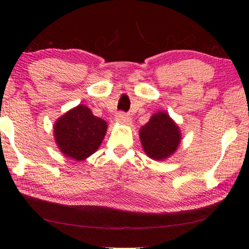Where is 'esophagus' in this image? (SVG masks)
<instances>
[{
	"mask_svg": "<svg viewBox=\"0 0 249 249\" xmlns=\"http://www.w3.org/2000/svg\"><path fill=\"white\" fill-rule=\"evenodd\" d=\"M116 120L118 122H120V124H130V122H131L130 117H128V114H125L124 112L117 113Z\"/></svg>",
	"mask_w": 249,
	"mask_h": 249,
	"instance_id": "obj_1",
	"label": "esophagus"
}]
</instances>
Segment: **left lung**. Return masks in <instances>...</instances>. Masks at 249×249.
I'll use <instances>...</instances> for the list:
<instances>
[{
    "instance_id": "8db88e82",
    "label": "left lung",
    "mask_w": 249,
    "mask_h": 249,
    "mask_svg": "<svg viewBox=\"0 0 249 249\" xmlns=\"http://www.w3.org/2000/svg\"><path fill=\"white\" fill-rule=\"evenodd\" d=\"M140 140L145 153L153 160H164L178 148L181 133L168 114L158 112L140 129Z\"/></svg>"
}]
</instances>
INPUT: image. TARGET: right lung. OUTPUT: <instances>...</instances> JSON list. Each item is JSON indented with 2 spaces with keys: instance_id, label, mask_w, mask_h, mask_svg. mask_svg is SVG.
<instances>
[{
  "instance_id": "add662e5",
  "label": "right lung",
  "mask_w": 249,
  "mask_h": 249,
  "mask_svg": "<svg viewBox=\"0 0 249 249\" xmlns=\"http://www.w3.org/2000/svg\"><path fill=\"white\" fill-rule=\"evenodd\" d=\"M107 128V122L95 117L89 107L78 106L56 121L53 133L62 153L82 160L99 148Z\"/></svg>"
}]
</instances>
